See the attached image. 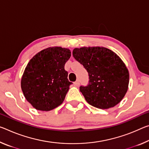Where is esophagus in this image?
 I'll list each match as a JSON object with an SVG mask.
<instances>
[{
    "mask_svg": "<svg viewBox=\"0 0 149 149\" xmlns=\"http://www.w3.org/2000/svg\"><path fill=\"white\" fill-rule=\"evenodd\" d=\"M74 86H79V80H77L76 81L74 82Z\"/></svg>",
    "mask_w": 149,
    "mask_h": 149,
    "instance_id": "1",
    "label": "esophagus"
}]
</instances>
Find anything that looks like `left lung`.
<instances>
[{
	"mask_svg": "<svg viewBox=\"0 0 149 149\" xmlns=\"http://www.w3.org/2000/svg\"><path fill=\"white\" fill-rule=\"evenodd\" d=\"M73 56L88 72L89 83L80 86L87 102L99 109L117 105L128 89L129 74L116 54L104 47L75 48Z\"/></svg>",
	"mask_w": 149,
	"mask_h": 149,
	"instance_id": "obj_1",
	"label": "left lung"
}]
</instances>
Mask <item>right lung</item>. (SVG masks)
Instances as JSON below:
<instances>
[{"instance_id": "right-lung-1", "label": "right lung", "mask_w": 149, "mask_h": 149, "mask_svg": "<svg viewBox=\"0 0 149 149\" xmlns=\"http://www.w3.org/2000/svg\"><path fill=\"white\" fill-rule=\"evenodd\" d=\"M70 56L69 49L50 47L36 54L28 62L21 79V88L36 109L48 111L63 103L72 84L64 69Z\"/></svg>"}]
</instances>
